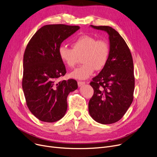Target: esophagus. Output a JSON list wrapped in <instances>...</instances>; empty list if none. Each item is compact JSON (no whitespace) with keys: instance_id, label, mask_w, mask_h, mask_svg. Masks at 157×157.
Instances as JSON below:
<instances>
[{"instance_id":"obj_1","label":"esophagus","mask_w":157,"mask_h":157,"mask_svg":"<svg viewBox=\"0 0 157 157\" xmlns=\"http://www.w3.org/2000/svg\"><path fill=\"white\" fill-rule=\"evenodd\" d=\"M85 84V81H78V85L79 87H81L83 85H84Z\"/></svg>"}]
</instances>
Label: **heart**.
Segmentation results:
<instances>
[{"mask_svg": "<svg viewBox=\"0 0 157 157\" xmlns=\"http://www.w3.org/2000/svg\"><path fill=\"white\" fill-rule=\"evenodd\" d=\"M72 48L62 44L59 49V56L68 67H74L78 56H81L83 62L79 67L70 73V76L77 79H86L92 75L96 69H102L109 56V46L104 39L83 35L77 38L72 44Z\"/></svg>", "mask_w": 157, "mask_h": 157, "instance_id": "heart-1", "label": "heart"}]
</instances>
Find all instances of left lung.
Instances as JSON below:
<instances>
[{"label": "left lung", "instance_id": "obj_1", "mask_svg": "<svg viewBox=\"0 0 157 157\" xmlns=\"http://www.w3.org/2000/svg\"><path fill=\"white\" fill-rule=\"evenodd\" d=\"M90 27L109 35L108 63L90 83L94 94L88 103L91 117L101 124L119 121L133 101L135 78L130 49L119 33L109 26Z\"/></svg>", "mask_w": 157, "mask_h": 157}]
</instances>
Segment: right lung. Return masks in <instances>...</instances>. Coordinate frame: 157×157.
Here are the masks:
<instances>
[{"label": "right lung", "mask_w": 157, "mask_h": 157, "mask_svg": "<svg viewBox=\"0 0 157 157\" xmlns=\"http://www.w3.org/2000/svg\"><path fill=\"white\" fill-rule=\"evenodd\" d=\"M79 29V26L46 25L36 32L27 46L22 88L29 110L40 121L52 123L62 118L67 111L69 94L78 88L76 80L57 82V79L66 73L59 47Z\"/></svg>", "instance_id": "obj_1"}]
</instances>
